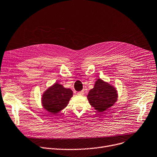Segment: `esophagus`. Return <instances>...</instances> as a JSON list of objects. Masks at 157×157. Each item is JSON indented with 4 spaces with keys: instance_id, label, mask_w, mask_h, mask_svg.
Wrapping results in <instances>:
<instances>
[{
    "instance_id": "34e87169",
    "label": "esophagus",
    "mask_w": 157,
    "mask_h": 157,
    "mask_svg": "<svg viewBox=\"0 0 157 157\" xmlns=\"http://www.w3.org/2000/svg\"><path fill=\"white\" fill-rule=\"evenodd\" d=\"M77 94H78V95L82 96V95H83V94H84V91H79V92H78V93H77Z\"/></svg>"
}]
</instances>
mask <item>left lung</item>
I'll list each match as a JSON object with an SVG mask.
<instances>
[{"instance_id": "8db88e82", "label": "left lung", "mask_w": 157, "mask_h": 157, "mask_svg": "<svg viewBox=\"0 0 157 157\" xmlns=\"http://www.w3.org/2000/svg\"><path fill=\"white\" fill-rule=\"evenodd\" d=\"M87 97L92 107L98 112H103L116 102L117 93L113 86L101 79H98L94 88L89 91Z\"/></svg>"}]
</instances>
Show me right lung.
<instances>
[{
	"label": "right lung",
	"instance_id": "obj_1",
	"mask_svg": "<svg viewBox=\"0 0 157 157\" xmlns=\"http://www.w3.org/2000/svg\"><path fill=\"white\" fill-rule=\"evenodd\" d=\"M72 97V91L56 82L48 88L41 98L44 108L52 113H57L64 109Z\"/></svg>",
	"mask_w": 157,
	"mask_h": 157
}]
</instances>
